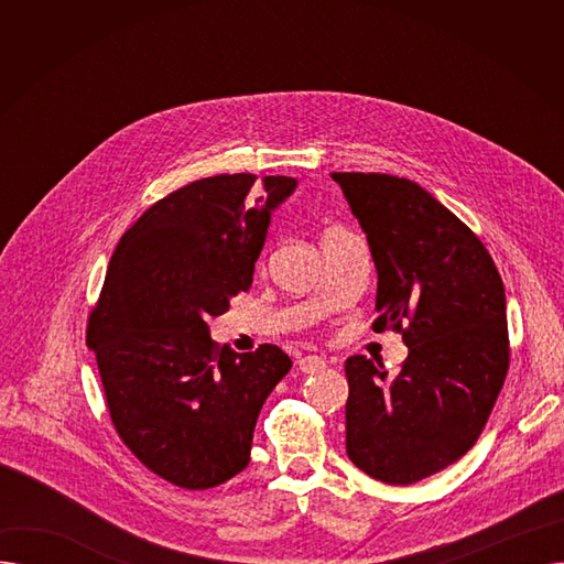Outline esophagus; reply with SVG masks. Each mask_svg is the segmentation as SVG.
<instances>
[{
    "mask_svg": "<svg viewBox=\"0 0 564 564\" xmlns=\"http://www.w3.org/2000/svg\"><path fill=\"white\" fill-rule=\"evenodd\" d=\"M297 364H300V370L306 375H313V372H319L327 368V361H324L322 357H315V354H306V357H302Z\"/></svg>",
    "mask_w": 564,
    "mask_h": 564,
    "instance_id": "obj_1",
    "label": "esophagus"
}]
</instances>
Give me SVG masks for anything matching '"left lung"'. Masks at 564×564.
I'll return each instance as SVG.
<instances>
[{
	"mask_svg": "<svg viewBox=\"0 0 564 564\" xmlns=\"http://www.w3.org/2000/svg\"><path fill=\"white\" fill-rule=\"evenodd\" d=\"M377 267L375 332L402 334L395 375L349 357L347 455L370 478L411 485L478 441L510 368L506 288L462 219L421 185L387 173H332Z\"/></svg>",
	"mask_w": 564,
	"mask_h": 564,
	"instance_id": "obj_1",
	"label": "left lung"
}]
</instances>
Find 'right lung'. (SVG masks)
I'll list each match as a JSON object with an SVG mask.
<instances>
[{
  "instance_id": "right-lung-1",
  "label": "right lung",
  "mask_w": 564,
  "mask_h": 564,
  "mask_svg": "<svg viewBox=\"0 0 564 564\" xmlns=\"http://www.w3.org/2000/svg\"><path fill=\"white\" fill-rule=\"evenodd\" d=\"M221 173L171 192L118 242L86 345L96 351L111 423L166 482L210 489L249 464L258 413L292 361L276 345L237 354L207 319L247 292L288 175Z\"/></svg>"
}]
</instances>
